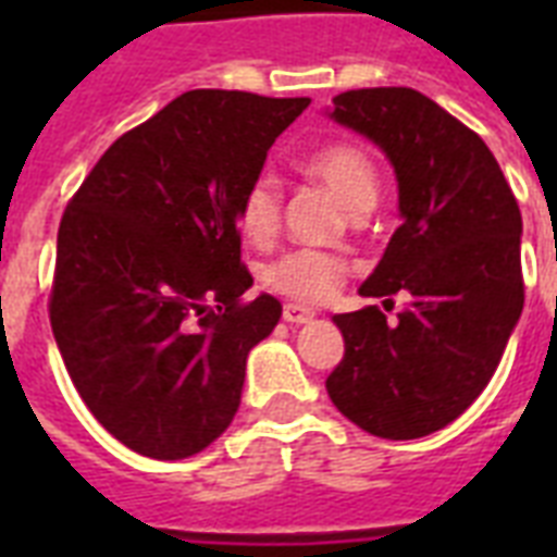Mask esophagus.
Masks as SVG:
<instances>
[{
    "label": "esophagus",
    "mask_w": 557,
    "mask_h": 557,
    "mask_svg": "<svg viewBox=\"0 0 557 557\" xmlns=\"http://www.w3.org/2000/svg\"><path fill=\"white\" fill-rule=\"evenodd\" d=\"M314 318L312 309H306V306L297 304H286L283 306V321L286 323H309Z\"/></svg>",
    "instance_id": "esophagus-1"
}]
</instances>
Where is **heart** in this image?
I'll return each mask as SVG.
<instances>
[{
    "instance_id": "obj_1",
    "label": "heart",
    "mask_w": 557,
    "mask_h": 557,
    "mask_svg": "<svg viewBox=\"0 0 557 557\" xmlns=\"http://www.w3.org/2000/svg\"><path fill=\"white\" fill-rule=\"evenodd\" d=\"M304 176L321 182L352 213H364L379 199V168L370 152L356 141H330L314 147L300 159ZM283 219V190L280 182L262 173L245 187L236 205V227L251 245H269ZM347 277V265L338 257L323 251H288L262 269V283L277 295L297 304H323L330 300Z\"/></svg>"
}]
</instances>
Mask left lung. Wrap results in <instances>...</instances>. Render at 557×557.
Segmentation results:
<instances>
[{"label":"left lung","mask_w":557,"mask_h":557,"mask_svg":"<svg viewBox=\"0 0 557 557\" xmlns=\"http://www.w3.org/2000/svg\"><path fill=\"white\" fill-rule=\"evenodd\" d=\"M332 117L387 152L396 227L364 297L405 295L335 314L344 358L326 389L341 413L381 440H419L466 413L492 381L523 312L520 208L474 129L407 86L341 91Z\"/></svg>","instance_id":"obj_1"}]
</instances>
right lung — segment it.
<instances>
[{"instance_id":"obj_1","label":"right lung","mask_w":557,"mask_h":557,"mask_svg":"<svg viewBox=\"0 0 557 557\" xmlns=\"http://www.w3.org/2000/svg\"><path fill=\"white\" fill-rule=\"evenodd\" d=\"M306 107L185 91L121 135L65 205L51 330L91 416L135 454L193 457L234 419L245 358L283 312L243 297L236 205Z\"/></svg>"}]
</instances>
